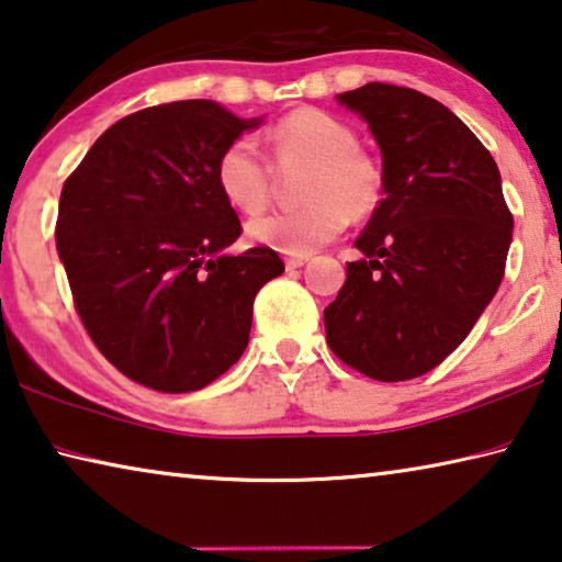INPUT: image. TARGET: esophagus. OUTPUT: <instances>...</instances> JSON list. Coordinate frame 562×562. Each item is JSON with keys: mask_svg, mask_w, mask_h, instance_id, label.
Masks as SVG:
<instances>
[{"mask_svg": "<svg viewBox=\"0 0 562 562\" xmlns=\"http://www.w3.org/2000/svg\"><path fill=\"white\" fill-rule=\"evenodd\" d=\"M308 261V256H286V269L293 271V269H301Z\"/></svg>", "mask_w": 562, "mask_h": 562, "instance_id": "obj_1", "label": "esophagus"}]
</instances>
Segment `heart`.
Masks as SVG:
<instances>
[{"instance_id": "b5f03b06", "label": "heart", "mask_w": 562, "mask_h": 562, "mask_svg": "<svg viewBox=\"0 0 562 562\" xmlns=\"http://www.w3.org/2000/svg\"><path fill=\"white\" fill-rule=\"evenodd\" d=\"M271 158L279 166L314 160L299 209L271 211L246 223L248 238L286 256H308L349 226V215L364 218L384 198V172L349 123L318 108H299L269 131ZM215 183L231 205L258 213L269 201L273 166L256 140L240 135L215 160Z\"/></svg>"}]
</instances>
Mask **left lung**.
Instances as JSON below:
<instances>
[{
  "mask_svg": "<svg viewBox=\"0 0 562 562\" xmlns=\"http://www.w3.org/2000/svg\"><path fill=\"white\" fill-rule=\"evenodd\" d=\"M339 102L376 137L384 198L324 308L326 344L369 379L404 382L442 364L495 296L513 213L490 150L442 102L384 82Z\"/></svg>",
  "mask_w": 562,
  "mask_h": 562,
  "instance_id": "left-lung-1",
  "label": "left lung"
}]
</instances>
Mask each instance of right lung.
I'll use <instances>...</instances> for the list:
<instances>
[{"instance_id": "obj_1", "label": "right lung", "mask_w": 562, "mask_h": 562, "mask_svg": "<svg viewBox=\"0 0 562 562\" xmlns=\"http://www.w3.org/2000/svg\"><path fill=\"white\" fill-rule=\"evenodd\" d=\"M256 125L211 100L137 110L65 180L55 240L75 311L137 384L183 394L218 379L246 349L256 293L283 273L273 248L223 254L244 228L215 160Z\"/></svg>"}]
</instances>
